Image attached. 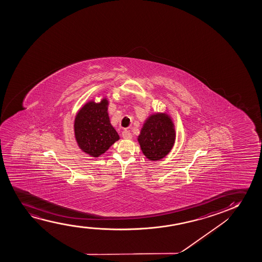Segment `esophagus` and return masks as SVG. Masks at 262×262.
I'll return each instance as SVG.
<instances>
[{
	"instance_id": "obj_1",
	"label": "esophagus",
	"mask_w": 262,
	"mask_h": 262,
	"mask_svg": "<svg viewBox=\"0 0 262 262\" xmlns=\"http://www.w3.org/2000/svg\"><path fill=\"white\" fill-rule=\"evenodd\" d=\"M122 138L123 139H125V140H129V139H132L133 138V134L129 133V130H127V129H124L122 133Z\"/></svg>"
}]
</instances>
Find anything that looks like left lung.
I'll return each mask as SVG.
<instances>
[{
	"instance_id": "1",
	"label": "left lung",
	"mask_w": 262,
	"mask_h": 262,
	"mask_svg": "<svg viewBox=\"0 0 262 262\" xmlns=\"http://www.w3.org/2000/svg\"><path fill=\"white\" fill-rule=\"evenodd\" d=\"M138 140L143 154L149 160L157 161L165 158L176 140L172 120L165 114L150 115L144 123Z\"/></svg>"
}]
</instances>
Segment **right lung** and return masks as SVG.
<instances>
[{"label": "right lung", "mask_w": 262, "mask_h": 262, "mask_svg": "<svg viewBox=\"0 0 262 262\" xmlns=\"http://www.w3.org/2000/svg\"><path fill=\"white\" fill-rule=\"evenodd\" d=\"M107 105L105 98L100 103L91 101L86 103L76 116V140L85 153L94 158L104 154L119 140L118 133L110 123Z\"/></svg>", "instance_id": "right-lung-1"}]
</instances>
